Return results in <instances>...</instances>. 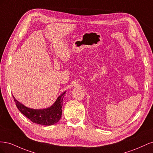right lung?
Listing matches in <instances>:
<instances>
[{"mask_svg": "<svg viewBox=\"0 0 153 153\" xmlns=\"http://www.w3.org/2000/svg\"><path fill=\"white\" fill-rule=\"evenodd\" d=\"M66 91L60 95L55 102L48 108L44 109H32L27 107L13 97L18 109L22 114L34 123L50 126L57 123L62 116V100Z\"/></svg>", "mask_w": 153, "mask_h": 153, "instance_id": "add662e5", "label": "right lung"}]
</instances>
